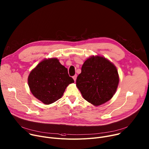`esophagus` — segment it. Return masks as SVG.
I'll use <instances>...</instances> for the list:
<instances>
[{
    "instance_id": "34e87169",
    "label": "esophagus",
    "mask_w": 149,
    "mask_h": 149,
    "mask_svg": "<svg viewBox=\"0 0 149 149\" xmlns=\"http://www.w3.org/2000/svg\"><path fill=\"white\" fill-rule=\"evenodd\" d=\"M77 75H75L74 76L72 77V78H73V79H74V80L75 81L76 79H77Z\"/></svg>"
}]
</instances>
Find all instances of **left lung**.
<instances>
[{"label":"left lung","instance_id":"1","mask_svg":"<svg viewBox=\"0 0 149 149\" xmlns=\"http://www.w3.org/2000/svg\"><path fill=\"white\" fill-rule=\"evenodd\" d=\"M117 69L102 56H91L83 63L76 86L83 98L94 106L105 103L115 94L119 83Z\"/></svg>","mask_w":149,"mask_h":149}]
</instances>
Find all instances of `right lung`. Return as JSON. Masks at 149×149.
<instances>
[{"instance_id": "obj_1", "label": "right lung", "mask_w": 149, "mask_h": 149, "mask_svg": "<svg viewBox=\"0 0 149 149\" xmlns=\"http://www.w3.org/2000/svg\"><path fill=\"white\" fill-rule=\"evenodd\" d=\"M74 81L56 58L44 59L31 71L28 83L32 95L45 104L60 99Z\"/></svg>"}]
</instances>
